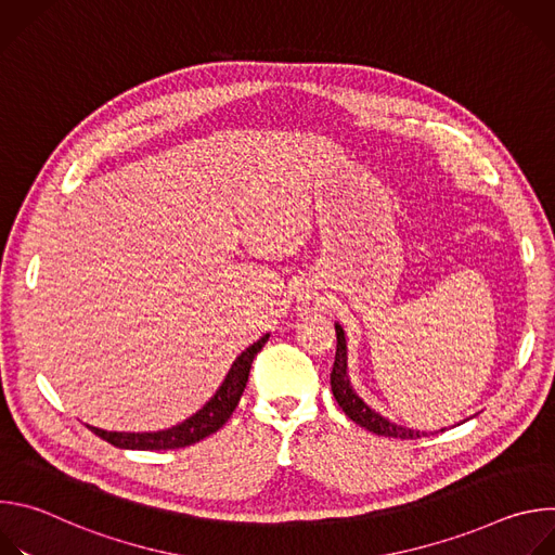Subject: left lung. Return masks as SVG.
Instances as JSON below:
<instances>
[{"label": "left lung", "instance_id": "left-lung-1", "mask_svg": "<svg viewBox=\"0 0 555 555\" xmlns=\"http://www.w3.org/2000/svg\"><path fill=\"white\" fill-rule=\"evenodd\" d=\"M336 338H338V345H336V360H334V369H332V390H334V398H336L338 406L345 411V415L349 420H353L358 426H362L369 433H375L379 437H392V439L426 437V433L411 430V428H404V426H398V424L384 420L382 415H377L373 409H369L358 398L351 382H349V375H347V340H345V332L340 325H336Z\"/></svg>", "mask_w": 555, "mask_h": 555}]
</instances>
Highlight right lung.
Instances as JSON below:
<instances>
[{
  "mask_svg": "<svg viewBox=\"0 0 555 555\" xmlns=\"http://www.w3.org/2000/svg\"><path fill=\"white\" fill-rule=\"evenodd\" d=\"M268 338L270 334H266L261 340H257L253 347H248L240 358H236L223 384L210 398V402L202 411H197L193 417L182 422L180 426H173L160 433H107L94 426H90V430L101 439H105L107 443L125 450H176V448H186L206 439L230 420L236 404H240L248 375H250L253 360L263 349Z\"/></svg>",
  "mask_w": 555,
  "mask_h": 555,
  "instance_id": "1",
  "label": "right lung"
}]
</instances>
